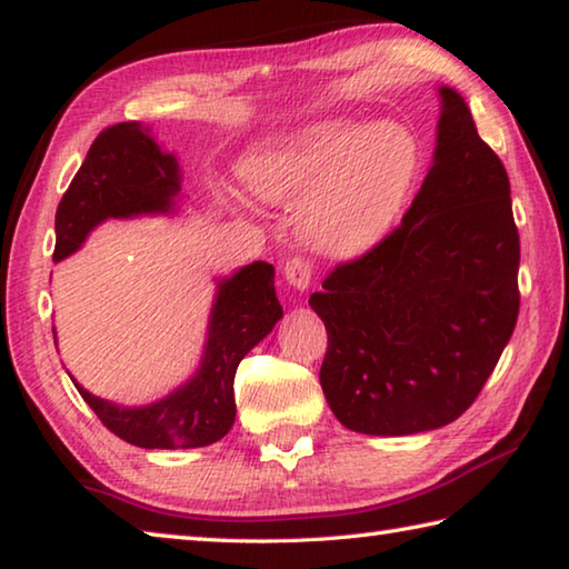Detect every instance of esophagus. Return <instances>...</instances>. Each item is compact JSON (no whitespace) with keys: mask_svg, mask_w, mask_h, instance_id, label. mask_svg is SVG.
Wrapping results in <instances>:
<instances>
[{"mask_svg":"<svg viewBox=\"0 0 569 569\" xmlns=\"http://www.w3.org/2000/svg\"><path fill=\"white\" fill-rule=\"evenodd\" d=\"M283 276L293 288H301V291H306V288L313 281V261L306 256H291L283 266Z\"/></svg>","mask_w":569,"mask_h":569,"instance_id":"34e87169","label":"esophagus"}]
</instances>
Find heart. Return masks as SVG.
Here are the masks:
<instances>
[{"label": "heart", "instance_id": "heart-1", "mask_svg": "<svg viewBox=\"0 0 569 569\" xmlns=\"http://www.w3.org/2000/svg\"><path fill=\"white\" fill-rule=\"evenodd\" d=\"M251 191L298 206V229L333 256L366 251L390 229L420 171V147L400 123L323 121L256 149L243 163Z\"/></svg>", "mask_w": 569, "mask_h": 569}]
</instances>
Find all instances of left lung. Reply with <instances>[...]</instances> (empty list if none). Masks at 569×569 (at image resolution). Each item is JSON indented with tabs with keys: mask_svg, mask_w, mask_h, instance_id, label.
<instances>
[{
	"mask_svg": "<svg viewBox=\"0 0 569 569\" xmlns=\"http://www.w3.org/2000/svg\"><path fill=\"white\" fill-rule=\"evenodd\" d=\"M436 161L402 221L338 263L311 308L320 386L366 436H412L468 410L518 323L520 236L510 179L458 91L440 89Z\"/></svg>",
	"mask_w": 569,
	"mask_h": 569,
	"instance_id": "1",
	"label": "left lung"
}]
</instances>
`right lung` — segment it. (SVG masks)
Instances as JSON below:
<instances>
[{
  "mask_svg": "<svg viewBox=\"0 0 569 569\" xmlns=\"http://www.w3.org/2000/svg\"><path fill=\"white\" fill-rule=\"evenodd\" d=\"M179 189L177 159L161 153L141 121L111 123L89 147L57 206L54 261L74 253L104 219L169 211ZM281 316L273 266L256 261L221 283L203 363L191 383L147 408H119L74 386L113 436L131 446L149 450L211 446L236 420V368Z\"/></svg>",
  "mask_w": 569,
  "mask_h": 569,
  "instance_id": "1",
  "label": "right lung"
}]
</instances>
